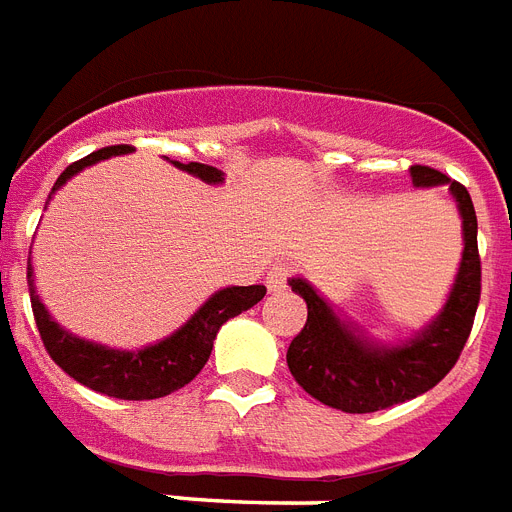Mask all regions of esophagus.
<instances>
[{"instance_id":"obj_1","label":"esophagus","mask_w":512,"mask_h":512,"mask_svg":"<svg viewBox=\"0 0 512 512\" xmlns=\"http://www.w3.org/2000/svg\"><path fill=\"white\" fill-rule=\"evenodd\" d=\"M289 279H292V265L279 260V263L271 265V271H268V276H265V284H268L271 292H281V289L287 287Z\"/></svg>"}]
</instances>
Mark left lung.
I'll list each match as a JSON object with an SVG mask.
<instances>
[{"label": "left lung", "mask_w": 512, "mask_h": 512, "mask_svg": "<svg viewBox=\"0 0 512 512\" xmlns=\"http://www.w3.org/2000/svg\"><path fill=\"white\" fill-rule=\"evenodd\" d=\"M414 185L449 183L444 172L414 164ZM462 212L465 252L452 295L433 324L417 340L398 348H374L358 340L329 305L303 279H292V292L308 305V321L289 342L287 364L297 385L319 398L321 404L348 414H366L404 404L436 388L457 364L476 321L481 300V255H478V220L468 188L449 183Z\"/></svg>", "instance_id": "1"}]
</instances>
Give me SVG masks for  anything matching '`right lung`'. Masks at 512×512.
I'll return each mask as SVG.
<instances>
[{
    "mask_svg": "<svg viewBox=\"0 0 512 512\" xmlns=\"http://www.w3.org/2000/svg\"><path fill=\"white\" fill-rule=\"evenodd\" d=\"M135 151L132 146H108L100 151H92L79 162L68 164L66 170L52 185V191H58L60 185L66 183L68 177L76 175L84 167L108 159L116 154H130ZM175 167L191 172V175L207 180V183H220L223 172L209 164L188 162ZM28 292H31V308H34V321L42 337L44 348L50 358L71 374L76 382H82L87 388L98 390L103 396L124 398V401H151V398L170 396L172 390H180L183 385L196 377L204 369L209 353H212V342L217 337V329L223 327L225 321L239 316L241 311H249L265 297V287L252 284V287H228L220 289L212 295L207 303L201 305L196 316H193L185 327H180L172 337L156 342L151 348L138 350V353H124V350H108L103 345H92V342L76 340L68 332L50 319V313L44 311L39 297L34 292V279H31V263L26 271Z\"/></svg>",
    "mask_w": 512,
    "mask_h": 512,
    "instance_id": "1",
    "label": "right lung"
}]
</instances>
